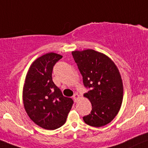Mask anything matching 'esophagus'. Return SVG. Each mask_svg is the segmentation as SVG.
<instances>
[{"mask_svg": "<svg viewBox=\"0 0 148 148\" xmlns=\"http://www.w3.org/2000/svg\"><path fill=\"white\" fill-rule=\"evenodd\" d=\"M73 99L75 100V102H76V101L78 100V98H79V95H78V94L76 93V94H75L74 95H73Z\"/></svg>", "mask_w": 148, "mask_h": 148, "instance_id": "esophagus-1", "label": "esophagus"}]
</instances>
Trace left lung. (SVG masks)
Segmentation results:
<instances>
[{"instance_id":"1","label":"left lung","mask_w":148,"mask_h":148,"mask_svg":"<svg viewBox=\"0 0 148 148\" xmlns=\"http://www.w3.org/2000/svg\"><path fill=\"white\" fill-rule=\"evenodd\" d=\"M82 75L84 94L89 99L92 110L83 117L89 126L100 127L109 123L119 112L123 101V83L113 62L105 54L92 50L72 52Z\"/></svg>"}]
</instances>
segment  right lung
<instances>
[{
  "label": "right lung",
  "instance_id": "obj_1",
  "mask_svg": "<svg viewBox=\"0 0 148 148\" xmlns=\"http://www.w3.org/2000/svg\"><path fill=\"white\" fill-rule=\"evenodd\" d=\"M62 56L49 53L38 58L29 67L23 88L25 109L30 119L40 127L54 130L67 120L73 100L63 96L52 81L54 66Z\"/></svg>",
  "mask_w": 148,
  "mask_h": 148
}]
</instances>
